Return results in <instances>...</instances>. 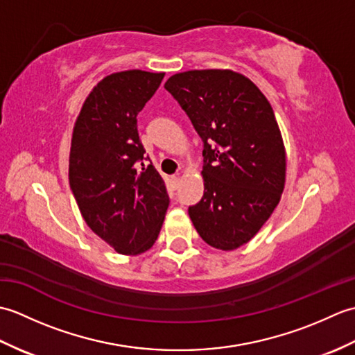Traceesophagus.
<instances>
[{
    "mask_svg": "<svg viewBox=\"0 0 355 355\" xmlns=\"http://www.w3.org/2000/svg\"><path fill=\"white\" fill-rule=\"evenodd\" d=\"M180 183H182V177H180V175H173V177H172V184H173V187H175V189L180 186Z\"/></svg>",
    "mask_w": 355,
    "mask_h": 355,
    "instance_id": "obj_1",
    "label": "esophagus"
}]
</instances>
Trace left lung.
Segmentation results:
<instances>
[{"label":"left lung","instance_id":"obj_1","mask_svg":"<svg viewBox=\"0 0 355 355\" xmlns=\"http://www.w3.org/2000/svg\"><path fill=\"white\" fill-rule=\"evenodd\" d=\"M164 88L205 141V195L189 207L205 243L230 252L247 244L273 214L285 186L286 154L273 108L233 70H189Z\"/></svg>","mask_w":355,"mask_h":355}]
</instances>
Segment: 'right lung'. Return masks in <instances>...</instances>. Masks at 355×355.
<instances>
[{
  "label": "right lung",
  "instance_id": "add662e5",
  "mask_svg": "<svg viewBox=\"0 0 355 355\" xmlns=\"http://www.w3.org/2000/svg\"><path fill=\"white\" fill-rule=\"evenodd\" d=\"M164 73L126 70L103 78L74 122L70 187L80 215L120 254H141L158 238L169 197L160 173L143 160L137 114Z\"/></svg>",
  "mask_w": 355,
  "mask_h": 355
}]
</instances>
